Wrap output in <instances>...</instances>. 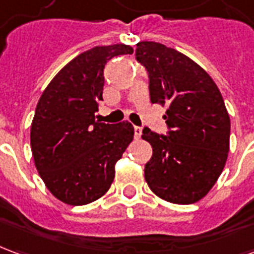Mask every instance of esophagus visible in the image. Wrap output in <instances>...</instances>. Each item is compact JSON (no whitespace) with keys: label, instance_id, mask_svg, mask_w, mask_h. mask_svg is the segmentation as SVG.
<instances>
[{"label":"esophagus","instance_id":"obj_1","mask_svg":"<svg viewBox=\"0 0 254 254\" xmlns=\"http://www.w3.org/2000/svg\"><path fill=\"white\" fill-rule=\"evenodd\" d=\"M141 133H143V129L140 127H134V137L136 138H140L141 136Z\"/></svg>","mask_w":254,"mask_h":254}]
</instances>
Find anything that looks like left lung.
Here are the masks:
<instances>
[{
	"instance_id": "left-lung-1",
	"label": "left lung",
	"mask_w": 254,
	"mask_h": 254,
	"mask_svg": "<svg viewBox=\"0 0 254 254\" xmlns=\"http://www.w3.org/2000/svg\"><path fill=\"white\" fill-rule=\"evenodd\" d=\"M136 60L145 66L152 103L167 106V136L144 127L152 147L144 177L151 190L174 204H193L212 189L227 160L230 117L211 76L174 49L138 42Z\"/></svg>"
}]
</instances>
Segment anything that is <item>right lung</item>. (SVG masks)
Here are the masks:
<instances>
[{
	"label": "right lung",
	"mask_w": 254,
	"mask_h": 254,
	"mask_svg": "<svg viewBox=\"0 0 254 254\" xmlns=\"http://www.w3.org/2000/svg\"><path fill=\"white\" fill-rule=\"evenodd\" d=\"M125 45L96 46L78 54L54 76L36 105L31 149L46 188L60 201L85 205L109 190L116 163L133 140L130 122L95 121L109 60L132 54Z\"/></svg>",
	"instance_id": "add662e5"
}]
</instances>
